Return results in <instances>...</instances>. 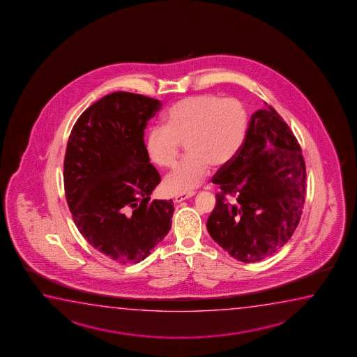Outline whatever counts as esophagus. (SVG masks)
I'll list each match as a JSON object with an SVG mask.
<instances>
[{"mask_svg":"<svg viewBox=\"0 0 357 357\" xmlns=\"http://www.w3.org/2000/svg\"><path fill=\"white\" fill-rule=\"evenodd\" d=\"M195 195V192H183V194H178L176 197V203H181L183 200H187V199L192 198Z\"/></svg>","mask_w":357,"mask_h":357,"instance_id":"obj_1","label":"esophagus"}]
</instances>
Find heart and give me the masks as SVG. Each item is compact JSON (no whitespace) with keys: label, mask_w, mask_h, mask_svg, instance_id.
I'll return each mask as SVG.
<instances>
[{"label":"heart","mask_w":357,"mask_h":357,"mask_svg":"<svg viewBox=\"0 0 357 357\" xmlns=\"http://www.w3.org/2000/svg\"><path fill=\"white\" fill-rule=\"evenodd\" d=\"M165 127L149 128L144 149L154 165L168 169L184 142L187 155L165 178L167 192H192L208 176L211 165L222 167L241 149L247 132L246 107L234 98L200 93L179 100L163 115Z\"/></svg>","instance_id":"heart-1"}]
</instances>
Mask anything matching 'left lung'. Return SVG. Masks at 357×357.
Masks as SVG:
<instances>
[{
	"instance_id": "obj_1",
	"label": "left lung",
	"mask_w": 357,
	"mask_h": 357,
	"mask_svg": "<svg viewBox=\"0 0 357 357\" xmlns=\"http://www.w3.org/2000/svg\"><path fill=\"white\" fill-rule=\"evenodd\" d=\"M305 179L291 128L272 106L256 111L241 149L211 179L221 192L206 222L210 236L246 264L272 256L299 224Z\"/></svg>"
}]
</instances>
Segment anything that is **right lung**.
<instances>
[{
  "instance_id": "add662e5",
  "label": "right lung",
  "mask_w": 357,
  "mask_h": 357,
  "mask_svg": "<svg viewBox=\"0 0 357 357\" xmlns=\"http://www.w3.org/2000/svg\"><path fill=\"white\" fill-rule=\"evenodd\" d=\"M157 99L117 91L84 111L64 159V189L73 220L100 253L122 264L149 257L172 227V200H153L160 176L144 149V128Z\"/></svg>"
}]
</instances>
